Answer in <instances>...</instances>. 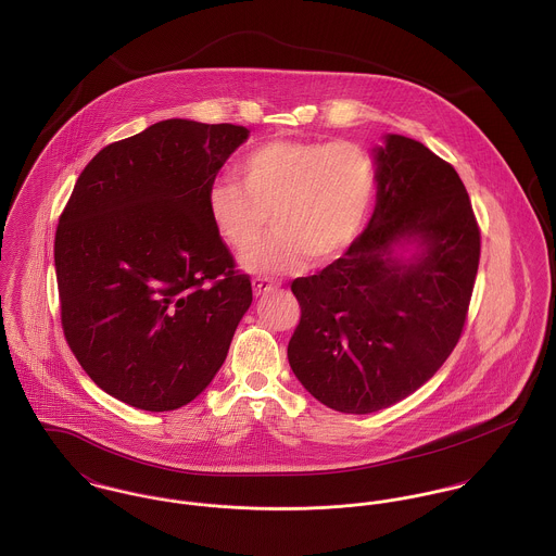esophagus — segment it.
<instances>
[{"label": "esophagus", "mask_w": 556, "mask_h": 556, "mask_svg": "<svg viewBox=\"0 0 556 556\" xmlns=\"http://www.w3.org/2000/svg\"><path fill=\"white\" fill-rule=\"evenodd\" d=\"M251 288H253V294H255V296H260V294L270 292V290L275 288V281H273V279H268V277H253Z\"/></svg>", "instance_id": "esophagus-1"}]
</instances>
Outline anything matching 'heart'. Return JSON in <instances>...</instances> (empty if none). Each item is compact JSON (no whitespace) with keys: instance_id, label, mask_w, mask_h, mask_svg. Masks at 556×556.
<instances>
[{"instance_id":"b5f03b06","label":"heart","mask_w":556,"mask_h":556,"mask_svg":"<svg viewBox=\"0 0 556 556\" xmlns=\"http://www.w3.org/2000/svg\"><path fill=\"white\" fill-rule=\"evenodd\" d=\"M237 175L241 184H211L206 211L237 251L251 248L270 219L273 232L241 257L255 275L341 257L363 232L377 187L369 151L352 140H270L239 160Z\"/></svg>"}]
</instances>
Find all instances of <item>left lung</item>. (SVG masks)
<instances>
[{"label": "left lung", "instance_id": "left-lung-1", "mask_svg": "<svg viewBox=\"0 0 556 556\" xmlns=\"http://www.w3.org/2000/svg\"><path fill=\"white\" fill-rule=\"evenodd\" d=\"M375 164L365 232L292 281L301 321L290 367L343 414L386 409L431 379L460 339L480 264V228L452 164L399 134L375 149ZM407 247L415 251L403 256Z\"/></svg>", "mask_w": 556, "mask_h": 556}]
</instances>
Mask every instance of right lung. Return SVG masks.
Masks as SVG:
<instances>
[{
	"label": "right lung",
	"mask_w": 556,
	"mask_h": 556,
	"mask_svg": "<svg viewBox=\"0 0 556 556\" xmlns=\"http://www.w3.org/2000/svg\"><path fill=\"white\" fill-rule=\"evenodd\" d=\"M243 125L166 119L104 147L55 232L65 341L111 396L144 412L193 401L251 305L206 211V191L248 140Z\"/></svg>",
	"instance_id": "right-lung-1"
}]
</instances>
